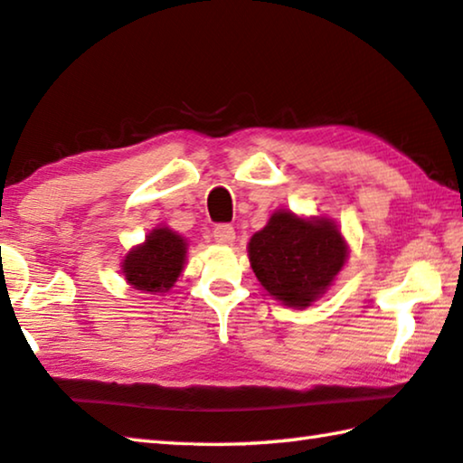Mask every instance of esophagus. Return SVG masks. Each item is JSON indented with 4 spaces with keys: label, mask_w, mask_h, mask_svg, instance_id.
Instances as JSON below:
<instances>
[{
    "label": "esophagus",
    "mask_w": 463,
    "mask_h": 463,
    "mask_svg": "<svg viewBox=\"0 0 463 463\" xmlns=\"http://www.w3.org/2000/svg\"><path fill=\"white\" fill-rule=\"evenodd\" d=\"M213 237L218 245H232L234 242V229L231 224H218L213 231Z\"/></svg>",
    "instance_id": "1"
}]
</instances>
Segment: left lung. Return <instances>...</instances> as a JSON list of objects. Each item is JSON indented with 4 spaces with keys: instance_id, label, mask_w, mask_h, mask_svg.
<instances>
[{
    "instance_id": "8db88e82",
    "label": "left lung",
    "mask_w": 463,
    "mask_h": 463,
    "mask_svg": "<svg viewBox=\"0 0 463 463\" xmlns=\"http://www.w3.org/2000/svg\"><path fill=\"white\" fill-rule=\"evenodd\" d=\"M247 250L263 289L296 309L322 298L348 259V242L332 218L299 216L288 208L269 216Z\"/></svg>"
}]
</instances>
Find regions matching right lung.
<instances>
[{
    "label": "right lung",
    "mask_w": 463,
    "mask_h": 463,
    "mask_svg": "<svg viewBox=\"0 0 463 463\" xmlns=\"http://www.w3.org/2000/svg\"><path fill=\"white\" fill-rule=\"evenodd\" d=\"M188 241L170 226H156L144 242L133 247L121 260V273L139 293H167L186 265Z\"/></svg>",
    "instance_id": "add662e5"
}]
</instances>
